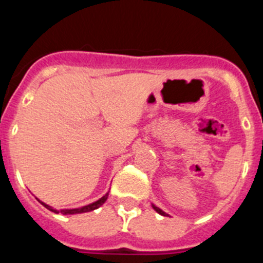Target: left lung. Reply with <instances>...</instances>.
I'll return each instance as SVG.
<instances>
[{
  "instance_id": "left-lung-1",
  "label": "left lung",
  "mask_w": 263,
  "mask_h": 263,
  "mask_svg": "<svg viewBox=\"0 0 263 263\" xmlns=\"http://www.w3.org/2000/svg\"><path fill=\"white\" fill-rule=\"evenodd\" d=\"M153 208H154V210H155V211H157V212H158V213H159V215H162V216H168V215H167V213H166V212H163V211L160 210V208H158V206H155V205H154V204H153Z\"/></svg>"
}]
</instances>
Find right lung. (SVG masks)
<instances>
[{
	"label": "right lung",
	"instance_id": "right-lung-1",
	"mask_svg": "<svg viewBox=\"0 0 263 263\" xmlns=\"http://www.w3.org/2000/svg\"><path fill=\"white\" fill-rule=\"evenodd\" d=\"M108 195L109 192H106L105 195H104L101 199H99L97 201H95V203L92 204H88V205H84V206H81V208H75V210H60V211H57V210H53L52 206L47 205V204H45L43 201H41L42 205H45L47 210H50L51 212L53 213H63V215H76V213H84V212H90V211H93V210H97L99 206L103 205L104 203L106 201V199H108Z\"/></svg>",
	"mask_w": 263,
	"mask_h": 263
}]
</instances>
